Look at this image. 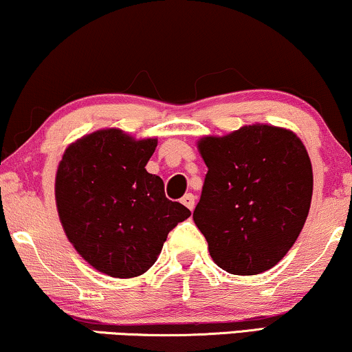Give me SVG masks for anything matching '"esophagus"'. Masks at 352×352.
Masks as SVG:
<instances>
[{
	"label": "esophagus",
	"mask_w": 352,
	"mask_h": 352,
	"mask_svg": "<svg viewBox=\"0 0 352 352\" xmlns=\"http://www.w3.org/2000/svg\"><path fill=\"white\" fill-rule=\"evenodd\" d=\"M182 204H184L185 207L192 212V210L195 208V197H193L192 193H187V195H184V199H182Z\"/></svg>",
	"instance_id": "34e87169"
}]
</instances>
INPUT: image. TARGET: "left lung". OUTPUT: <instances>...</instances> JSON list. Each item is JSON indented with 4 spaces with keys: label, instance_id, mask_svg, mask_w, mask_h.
Here are the masks:
<instances>
[{
    "label": "left lung",
    "instance_id": "8db88e82",
    "mask_svg": "<svg viewBox=\"0 0 352 352\" xmlns=\"http://www.w3.org/2000/svg\"><path fill=\"white\" fill-rule=\"evenodd\" d=\"M208 167L193 221L212 260L232 274H260L300 236L313 197V167L293 131L243 125L197 142Z\"/></svg>",
    "mask_w": 352,
    "mask_h": 352
}]
</instances>
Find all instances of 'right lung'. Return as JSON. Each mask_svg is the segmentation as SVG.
Masks as SVG:
<instances>
[{
    "label": "right lung",
    "mask_w": 352,
    "mask_h": 352,
    "mask_svg": "<svg viewBox=\"0 0 352 352\" xmlns=\"http://www.w3.org/2000/svg\"><path fill=\"white\" fill-rule=\"evenodd\" d=\"M157 139L99 129L67 145L54 184L67 240L98 272L135 278L162 252L168 232L190 210L165 197L164 182L145 170Z\"/></svg>",
    "instance_id": "1"
}]
</instances>
